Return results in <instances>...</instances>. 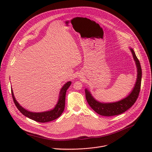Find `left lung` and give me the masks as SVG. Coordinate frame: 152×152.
<instances>
[{
    "label": "left lung",
    "instance_id": "obj_1",
    "mask_svg": "<svg viewBox=\"0 0 152 152\" xmlns=\"http://www.w3.org/2000/svg\"><path fill=\"white\" fill-rule=\"evenodd\" d=\"M132 55L133 56L134 60L135 62L137 76L135 83L133 87L132 91L124 98L121 99L120 100L114 102H101L96 100L91 93L90 91L88 88H85V96L88 103L92 109L102 116L110 117L121 114L135 103L136 102L141 88V83L142 78V70L141 67V64L138 59L137 58L134 49L131 48H129Z\"/></svg>",
    "mask_w": 152,
    "mask_h": 152
}]
</instances>
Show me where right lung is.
I'll use <instances>...</instances> for the list:
<instances>
[{
	"mask_svg": "<svg viewBox=\"0 0 152 152\" xmlns=\"http://www.w3.org/2000/svg\"><path fill=\"white\" fill-rule=\"evenodd\" d=\"M71 84L72 82L69 81L62 86V87L61 88L59 91L58 102L55 105V107L50 110L44 112L35 113L26 110L25 108L21 106L15 99L12 88L11 93L14 100V102L17 107L18 108V110L20 111L21 114L39 123H46L58 118L63 113L65 107V101H66V91Z\"/></svg>",
	"mask_w": 152,
	"mask_h": 152,
	"instance_id": "right-lung-1",
	"label": "right lung"
}]
</instances>
